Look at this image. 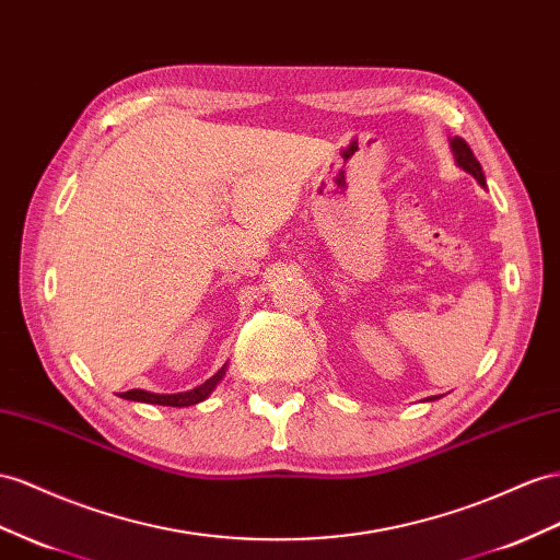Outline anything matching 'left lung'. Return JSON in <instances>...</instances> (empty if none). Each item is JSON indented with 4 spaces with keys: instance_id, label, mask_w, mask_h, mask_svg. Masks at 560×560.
<instances>
[{
    "instance_id": "1",
    "label": "left lung",
    "mask_w": 560,
    "mask_h": 560,
    "mask_svg": "<svg viewBox=\"0 0 560 560\" xmlns=\"http://www.w3.org/2000/svg\"><path fill=\"white\" fill-rule=\"evenodd\" d=\"M450 147H452V153H454V163L466 170L468 175H472V179H476L480 186H487L485 184V175H482V167L478 163V158L472 155L468 143L462 139V137H452L450 139ZM430 399H438V397H430Z\"/></svg>"
}]
</instances>
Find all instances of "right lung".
<instances>
[{"instance_id": "right-lung-1", "label": "right lung", "mask_w": 560, "mask_h": 560, "mask_svg": "<svg viewBox=\"0 0 560 560\" xmlns=\"http://www.w3.org/2000/svg\"><path fill=\"white\" fill-rule=\"evenodd\" d=\"M226 374V362L222 364V369L218 371V374L210 376L206 383L196 385L194 390H186V393H175V395H161V393H149V390H127L122 393L120 397L130 399V402H143V405H161V407H191V405H198L203 402V399H208L212 395V390L218 388V385L222 383Z\"/></svg>"}]
</instances>
